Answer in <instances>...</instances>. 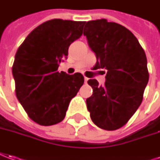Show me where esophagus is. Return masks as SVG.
<instances>
[{
    "mask_svg": "<svg viewBox=\"0 0 160 160\" xmlns=\"http://www.w3.org/2000/svg\"><path fill=\"white\" fill-rule=\"evenodd\" d=\"M88 80H89V78H86V77H84V82H87V81H88Z\"/></svg>",
    "mask_w": 160,
    "mask_h": 160,
    "instance_id": "1",
    "label": "esophagus"
}]
</instances>
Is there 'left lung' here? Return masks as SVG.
<instances>
[{"label": "left lung", "mask_w": 160, "mask_h": 160, "mask_svg": "<svg viewBox=\"0 0 160 160\" xmlns=\"http://www.w3.org/2000/svg\"><path fill=\"white\" fill-rule=\"evenodd\" d=\"M83 35L97 57L94 69H107L103 86L96 79L88 81L93 93L86 99L87 109L97 126L115 131L142 103L149 80L145 50L128 28L106 19L86 22Z\"/></svg>", "instance_id": "1"}]
</instances>
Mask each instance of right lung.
Here are the masks:
<instances>
[{"mask_svg":"<svg viewBox=\"0 0 160 160\" xmlns=\"http://www.w3.org/2000/svg\"><path fill=\"white\" fill-rule=\"evenodd\" d=\"M85 22L52 19L42 23L16 51L12 73L15 95L36 124L49 126L65 117L70 100L83 84L81 73L59 72L69 45L82 35Z\"/></svg>","mask_w":160,"mask_h":160,"instance_id":"1","label":"right lung"}]
</instances>
